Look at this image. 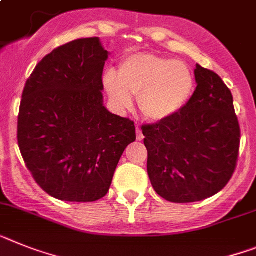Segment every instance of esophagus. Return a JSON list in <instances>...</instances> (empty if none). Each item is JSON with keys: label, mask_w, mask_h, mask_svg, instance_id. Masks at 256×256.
Wrapping results in <instances>:
<instances>
[{"label": "esophagus", "mask_w": 256, "mask_h": 256, "mask_svg": "<svg viewBox=\"0 0 256 256\" xmlns=\"http://www.w3.org/2000/svg\"><path fill=\"white\" fill-rule=\"evenodd\" d=\"M136 133H137V141H142V140H144V134H142V130H140V126H137Z\"/></svg>", "instance_id": "34e87169"}]
</instances>
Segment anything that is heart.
Here are the masks:
<instances>
[{"label":"heart","instance_id":"heart-1","mask_svg":"<svg viewBox=\"0 0 256 256\" xmlns=\"http://www.w3.org/2000/svg\"><path fill=\"white\" fill-rule=\"evenodd\" d=\"M102 84L119 110L133 106L150 122H163L185 108L196 88V75L188 63L152 53L130 54L122 60L119 72L108 70Z\"/></svg>","mask_w":256,"mask_h":256}]
</instances>
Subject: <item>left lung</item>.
<instances>
[{
	"mask_svg": "<svg viewBox=\"0 0 256 256\" xmlns=\"http://www.w3.org/2000/svg\"><path fill=\"white\" fill-rule=\"evenodd\" d=\"M194 75L196 88L185 108L141 128L152 188L174 203L219 193L234 174L240 150L241 130L229 88L200 64Z\"/></svg>",
	"mask_w": 256,
	"mask_h": 256,
	"instance_id": "1",
	"label": "left lung"
}]
</instances>
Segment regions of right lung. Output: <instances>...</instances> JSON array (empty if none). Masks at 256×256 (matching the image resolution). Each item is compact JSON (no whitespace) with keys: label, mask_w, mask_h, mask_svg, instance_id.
I'll use <instances>...</instances> for the list:
<instances>
[{"label":"right lung","mask_w":256,"mask_h":256,"mask_svg":"<svg viewBox=\"0 0 256 256\" xmlns=\"http://www.w3.org/2000/svg\"><path fill=\"white\" fill-rule=\"evenodd\" d=\"M108 52L98 37L44 56L22 94L18 145L34 181L66 202H94L110 189L124 150L136 141L132 120L104 106Z\"/></svg>","instance_id":"obj_1"}]
</instances>
